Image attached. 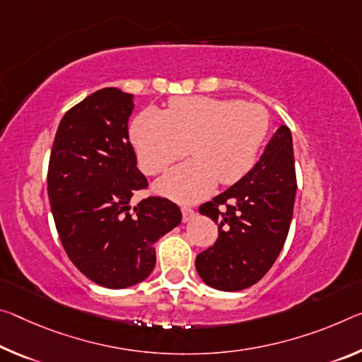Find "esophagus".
Here are the masks:
<instances>
[{
  "label": "esophagus",
  "mask_w": 362,
  "mask_h": 362,
  "mask_svg": "<svg viewBox=\"0 0 362 362\" xmlns=\"http://www.w3.org/2000/svg\"><path fill=\"white\" fill-rule=\"evenodd\" d=\"M194 217V209H192L190 206H182V219L183 222L192 221Z\"/></svg>",
  "instance_id": "1"
}]
</instances>
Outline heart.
Segmentation results:
<instances>
[{
    "label": "heart",
    "mask_w": 362,
    "mask_h": 362,
    "mask_svg": "<svg viewBox=\"0 0 362 362\" xmlns=\"http://www.w3.org/2000/svg\"><path fill=\"white\" fill-rule=\"evenodd\" d=\"M269 132V114L256 103L183 96L168 111L145 109L130 125V140L141 170L156 175L188 151L193 158L169 170L156 190L192 203L222 185L242 180L253 169Z\"/></svg>",
    "instance_id": "1"
}]
</instances>
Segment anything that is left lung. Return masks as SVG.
<instances>
[{
	"label": "left lung",
	"mask_w": 362,
	"mask_h": 362,
	"mask_svg": "<svg viewBox=\"0 0 362 362\" xmlns=\"http://www.w3.org/2000/svg\"><path fill=\"white\" fill-rule=\"evenodd\" d=\"M295 194L293 143L290 129L280 125L259 163L228 190L199 206L202 214L219 223L216 243L194 261L199 277L223 291L259 282L284 248Z\"/></svg>",
	"instance_id": "1"
}]
</instances>
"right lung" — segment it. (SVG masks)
<instances>
[{"mask_svg": "<svg viewBox=\"0 0 362 362\" xmlns=\"http://www.w3.org/2000/svg\"><path fill=\"white\" fill-rule=\"evenodd\" d=\"M134 95L103 88L69 109L48 164V198L69 259L106 288L145 280L156 264L154 243L182 221L179 206L148 197L130 209L148 180L129 140Z\"/></svg>", "mask_w": 362, "mask_h": 362, "instance_id": "obj_1", "label": "right lung"}]
</instances>
